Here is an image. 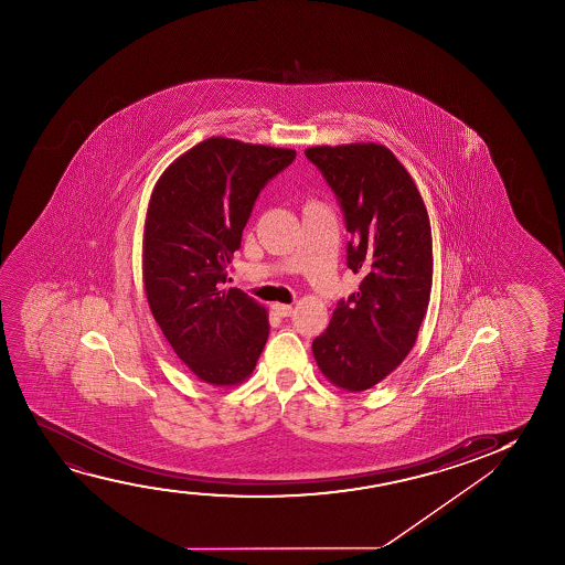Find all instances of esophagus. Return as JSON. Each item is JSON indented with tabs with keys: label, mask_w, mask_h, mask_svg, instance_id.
Segmentation results:
<instances>
[{
	"label": "esophagus",
	"mask_w": 565,
	"mask_h": 565,
	"mask_svg": "<svg viewBox=\"0 0 565 565\" xmlns=\"http://www.w3.org/2000/svg\"><path fill=\"white\" fill-rule=\"evenodd\" d=\"M271 309H274V312H276V315L281 318L291 317V315H294V307H291V305L274 302V305H271Z\"/></svg>",
	"instance_id": "34e87169"
}]
</instances>
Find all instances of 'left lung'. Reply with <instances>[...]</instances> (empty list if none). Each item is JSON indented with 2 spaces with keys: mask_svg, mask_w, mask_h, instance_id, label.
I'll return each mask as SVG.
<instances>
[{
  "mask_svg": "<svg viewBox=\"0 0 565 565\" xmlns=\"http://www.w3.org/2000/svg\"><path fill=\"white\" fill-rule=\"evenodd\" d=\"M340 201L351 241L348 266L363 276L312 341L333 386L364 392L403 363L433 289V232L423 196L394 152L376 142L305 150Z\"/></svg>",
  "mask_w": 565,
  "mask_h": 565,
  "instance_id": "left-lung-1",
  "label": "left lung"
}]
</instances>
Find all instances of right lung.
Listing matches in <instances>:
<instances>
[{"mask_svg":"<svg viewBox=\"0 0 565 565\" xmlns=\"http://www.w3.org/2000/svg\"><path fill=\"white\" fill-rule=\"evenodd\" d=\"M295 156L210 137L173 160L150 194L142 235L148 307L175 355L212 386L245 382L268 340L263 305L222 284L256 196Z\"/></svg>","mask_w":565,"mask_h":565,"instance_id":"obj_1","label":"right lung"}]
</instances>
